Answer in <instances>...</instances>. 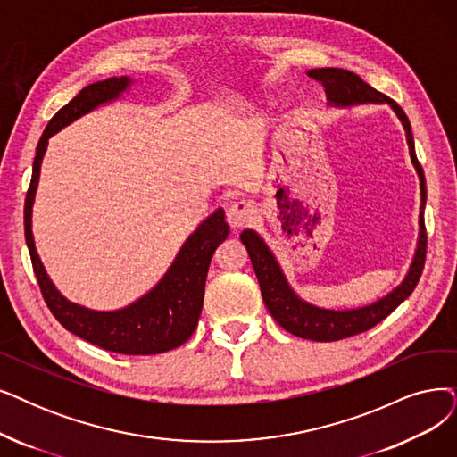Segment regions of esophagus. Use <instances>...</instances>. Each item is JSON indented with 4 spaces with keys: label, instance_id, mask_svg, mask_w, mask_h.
<instances>
[{
    "label": "esophagus",
    "instance_id": "1",
    "mask_svg": "<svg viewBox=\"0 0 457 457\" xmlns=\"http://www.w3.org/2000/svg\"><path fill=\"white\" fill-rule=\"evenodd\" d=\"M227 221L234 230H240L247 227L253 221V208L245 200H240V203H234L227 210Z\"/></svg>",
    "mask_w": 457,
    "mask_h": 457
}]
</instances>
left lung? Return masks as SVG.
<instances>
[{"instance_id": "8db88e82", "label": "left lung", "mask_w": 457, "mask_h": 457, "mask_svg": "<svg viewBox=\"0 0 457 457\" xmlns=\"http://www.w3.org/2000/svg\"><path fill=\"white\" fill-rule=\"evenodd\" d=\"M307 75L324 86L328 103L332 106H354V104H366V103H375V104L388 103L392 106V111L399 118L407 135L411 161L420 179V203H422L420 204V217H418V225H420L418 245L403 283L395 287L392 292H388L385 298H380L363 307L343 309V312H337V309H324L302 300L288 285L279 262L276 261V257H273V253L268 249V245L264 244L261 236L254 230H244L240 234V240L249 253L254 273H257L262 300L271 317L276 319V322L292 336H298L303 339L337 341V339H345V337L366 332L375 324H378L382 319H386L401 302H405L411 296V292L418 285V279L422 276V270H424L426 245H428V234L424 225L426 176L414 152L411 121L403 112V108H401L397 103H394L388 96L380 94V91H377L368 82H363L358 75H354V72L346 69H337V67L312 69L307 71Z\"/></svg>"}]
</instances>
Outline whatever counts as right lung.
<instances>
[{
    "mask_svg": "<svg viewBox=\"0 0 457 457\" xmlns=\"http://www.w3.org/2000/svg\"><path fill=\"white\" fill-rule=\"evenodd\" d=\"M129 86V77H112L89 84L48 121L33 161L31 184L24 204V232L33 271L41 287L43 298L52 315L56 317L65 330L86 339L87 343L101 346L104 351L145 356L172 351L193 336L200 312H203L210 261L217 245L227 240L228 236L225 212L219 208L206 217L186 240V244L181 245L174 262L161 281L150 292H145L142 298L123 309H116V312H94V309L82 307L63 298L46 276L37 249H35L31 232V210L39 186L41 162L48 138L71 121L94 111L99 104L118 99Z\"/></svg>",
    "mask_w": 457,
    "mask_h": 457,
    "instance_id": "add662e5",
    "label": "right lung"
}]
</instances>
